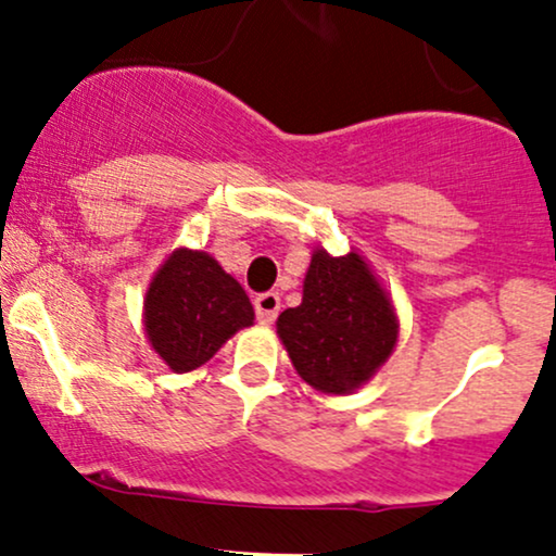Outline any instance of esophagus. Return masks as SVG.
I'll use <instances>...</instances> for the list:
<instances>
[{"label": "esophagus", "instance_id": "obj_1", "mask_svg": "<svg viewBox=\"0 0 556 556\" xmlns=\"http://www.w3.org/2000/svg\"><path fill=\"white\" fill-rule=\"evenodd\" d=\"M279 292H261L253 300V308H256V318L261 324H271L279 316Z\"/></svg>", "mask_w": 556, "mask_h": 556}]
</instances>
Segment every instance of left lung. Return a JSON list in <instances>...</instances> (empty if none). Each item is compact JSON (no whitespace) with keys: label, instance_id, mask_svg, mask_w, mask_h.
Wrapping results in <instances>:
<instances>
[{"label":"left lung","instance_id":"1","mask_svg":"<svg viewBox=\"0 0 556 556\" xmlns=\"http://www.w3.org/2000/svg\"><path fill=\"white\" fill-rule=\"evenodd\" d=\"M277 334L295 371L327 394H348L374 376L397 342V318L358 253L316 251L303 303L279 314Z\"/></svg>","mask_w":556,"mask_h":556}]
</instances>
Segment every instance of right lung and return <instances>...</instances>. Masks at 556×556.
I'll return each instance as SVG.
<instances>
[{"mask_svg":"<svg viewBox=\"0 0 556 556\" xmlns=\"http://www.w3.org/2000/svg\"><path fill=\"white\" fill-rule=\"evenodd\" d=\"M253 324V305L208 253L180 248L146 292V334L172 371L214 358L235 331Z\"/></svg>","mask_w":556,"mask_h":556,"instance_id":"1","label":"right lung"}]
</instances>
